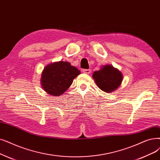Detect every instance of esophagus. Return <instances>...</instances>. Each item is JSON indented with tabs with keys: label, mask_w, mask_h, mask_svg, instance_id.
<instances>
[{
	"label": "esophagus",
	"mask_w": 160,
	"mask_h": 160,
	"mask_svg": "<svg viewBox=\"0 0 160 160\" xmlns=\"http://www.w3.org/2000/svg\"><path fill=\"white\" fill-rule=\"evenodd\" d=\"M83 72L85 74H89L90 73H91V70H90V69H84V70H83Z\"/></svg>",
	"instance_id": "34e87169"
}]
</instances>
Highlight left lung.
<instances>
[{
  "label": "left lung",
  "mask_w": 160,
  "mask_h": 160,
  "mask_svg": "<svg viewBox=\"0 0 160 160\" xmlns=\"http://www.w3.org/2000/svg\"><path fill=\"white\" fill-rule=\"evenodd\" d=\"M92 77L97 86L107 93L116 90L123 80L122 73L110 65H102L100 70L93 72Z\"/></svg>",
  "instance_id": "obj_1"
}]
</instances>
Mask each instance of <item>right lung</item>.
Returning a JSON list of instances; mask_svg holds the SVG:
<instances>
[{"label": "right lung", "instance_id": "add662e5", "mask_svg": "<svg viewBox=\"0 0 160 160\" xmlns=\"http://www.w3.org/2000/svg\"><path fill=\"white\" fill-rule=\"evenodd\" d=\"M78 69L67 61H57L47 65L41 74L42 88L49 95L59 96L70 87L80 74Z\"/></svg>", "mask_w": 160, "mask_h": 160}]
</instances>
